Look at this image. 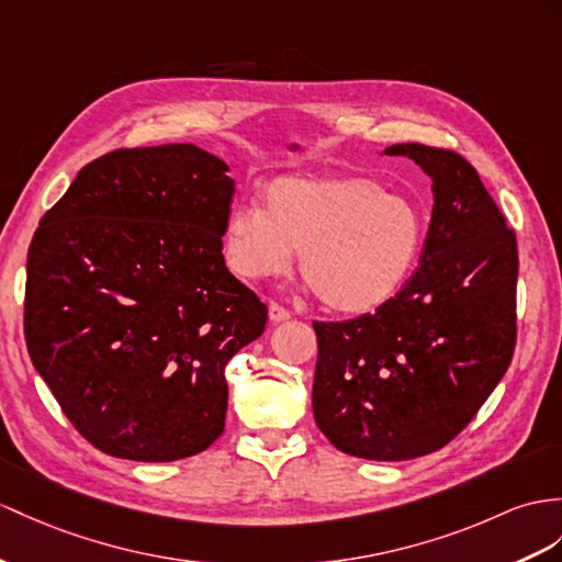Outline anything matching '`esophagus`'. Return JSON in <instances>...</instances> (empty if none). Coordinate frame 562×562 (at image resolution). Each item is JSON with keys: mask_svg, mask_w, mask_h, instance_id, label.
<instances>
[{"mask_svg": "<svg viewBox=\"0 0 562 562\" xmlns=\"http://www.w3.org/2000/svg\"><path fill=\"white\" fill-rule=\"evenodd\" d=\"M269 319L271 322H289L291 319V312L285 310L283 305H279V303H269Z\"/></svg>", "mask_w": 562, "mask_h": 562, "instance_id": "1", "label": "esophagus"}]
</instances>
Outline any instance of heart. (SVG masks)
Here are the masks:
<instances>
[{"label":"heart","instance_id":"obj_1","mask_svg":"<svg viewBox=\"0 0 562 562\" xmlns=\"http://www.w3.org/2000/svg\"><path fill=\"white\" fill-rule=\"evenodd\" d=\"M427 238L419 202L372 176H279L262 207L243 204L224 226V257L240 279L259 281L300 269L326 310L372 312L415 271Z\"/></svg>","mask_w":562,"mask_h":562}]
</instances>
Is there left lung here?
<instances>
[{
    "mask_svg": "<svg viewBox=\"0 0 562 562\" xmlns=\"http://www.w3.org/2000/svg\"><path fill=\"white\" fill-rule=\"evenodd\" d=\"M431 178L419 267L374 314L314 322L312 409L338 450L364 460L434 453L468 427L508 372L517 240L472 164L419 143L391 145Z\"/></svg>",
    "mask_w": 562,
    "mask_h": 562,
    "instance_id": "left-lung-1",
    "label": "left lung"
}]
</instances>
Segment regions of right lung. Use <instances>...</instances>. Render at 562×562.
<instances>
[{
  "instance_id": "add662e5",
  "label": "right lung",
  "mask_w": 562,
  "mask_h": 562,
  "mask_svg": "<svg viewBox=\"0 0 562 562\" xmlns=\"http://www.w3.org/2000/svg\"><path fill=\"white\" fill-rule=\"evenodd\" d=\"M234 193L228 164L198 145L116 149L35 231L25 346L106 456L171 462L224 431V369L267 324L222 252Z\"/></svg>"
}]
</instances>
